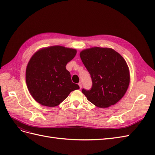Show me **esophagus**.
<instances>
[{"instance_id":"34e87169","label":"esophagus","mask_w":155,"mask_h":155,"mask_svg":"<svg viewBox=\"0 0 155 155\" xmlns=\"http://www.w3.org/2000/svg\"><path fill=\"white\" fill-rule=\"evenodd\" d=\"M78 85H79V88H82V83L81 82H79V83H78Z\"/></svg>"}]
</instances>
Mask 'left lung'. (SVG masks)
<instances>
[{
	"instance_id": "obj_1",
	"label": "left lung",
	"mask_w": 155,
	"mask_h": 155,
	"mask_svg": "<svg viewBox=\"0 0 155 155\" xmlns=\"http://www.w3.org/2000/svg\"><path fill=\"white\" fill-rule=\"evenodd\" d=\"M80 58L92 79L90 90L82 92L92 104L100 108L116 104L129 85V71L125 59L114 50L94 47L83 50Z\"/></svg>"
}]
</instances>
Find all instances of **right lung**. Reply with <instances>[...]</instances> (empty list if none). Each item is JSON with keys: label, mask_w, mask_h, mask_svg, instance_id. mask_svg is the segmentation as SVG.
<instances>
[{"label": "right lung", "mask_w": 155, "mask_h": 155, "mask_svg": "<svg viewBox=\"0 0 155 155\" xmlns=\"http://www.w3.org/2000/svg\"><path fill=\"white\" fill-rule=\"evenodd\" d=\"M76 54V50L54 46L39 50L27 65L26 81L34 100L44 106L60 104L74 90L79 88L72 81L67 64Z\"/></svg>", "instance_id": "1"}]
</instances>
